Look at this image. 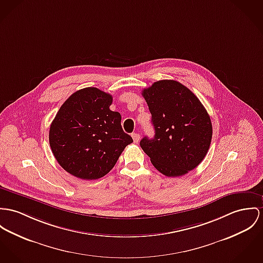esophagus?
Returning <instances> with one entry per match:
<instances>
[{
    "instance_id": "34e87169",
    "label": "esophagus",
    "mask_w": 263,
    "mask_h": 263,
    "mask_svg": "<svg viewBox=\"0 0 263 263\" xmlns=\"http://www.w3.org/2000/svg\"><path fill=\"white\" fill-rule=\"evenodd\" d=\"M132 138L134 143H138L140 141V135L138 133H132Z\"/></svg>"
}]
</instances>
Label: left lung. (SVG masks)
<instances>
[{
	"label": "left lung",
	"mask_w": 263,
	"mask_h": 263,
	"mask_svg": "<svg viewBox=\"0 0 263 263\" xmlns=\"http://www.w3.org/2000/svg\"><path fill=\"white\" fill-rule=\"evenodd\" d=\"M152 115L155 135L140 141L154 167L168 177L182 176L206 156L212 138L210 117L184 85L160 80L142 91Z\"/></svg>",
	"instance_id": "1"
}]
</instances>
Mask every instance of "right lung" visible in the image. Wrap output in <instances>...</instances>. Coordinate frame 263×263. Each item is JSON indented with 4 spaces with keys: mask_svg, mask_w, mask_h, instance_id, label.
I'll return each instance as SVG.
<instances>
[{
    "mask_svg": "<svg viewBox=\"0 0 263 263\" xmlns=\"http://www.w3.org/2000/svg\"><path fill=\"white\" fill-rule=\"evenodd\" d=\"M112 101L97 88H84L64 102L52 122V152L73 176L85 180L105 176L133 142L122 129L120 113L110 110Z\"/></svg>",
    "mask_w": 263,
    "mask_h": 263,
    "instance_id": "right-lung-1",
    "label": "right lung"
}]
</instances>
